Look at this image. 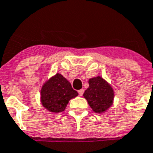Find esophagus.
<instances>
[{"label": "esophagus", "instance_id": "34e87169", "mask_svg": "<svg viewBox=\"0 0 153 153\" xmlns=\"http://www.w3.org/2000/svg\"><path fill=\"white\" fill-rule=\"evenodd\" d=\"M78 92H79V96H82V94H83V92H84V90H83V89H81V90H79Z\"/></svg>", "mask_w": 153, "mask_h": 153}]
</instances>
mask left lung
<instances>
[{"instance_id":"1","label":"left lung","mask_w":153,"mask_h":153,"mask_svg":"<svg viewBox=\"0 0 153 153\" xmlns=\"http://www.w3.org/2000/svg\"><path fill=\"white\" fill-rule=\"evenodd\" d=\"M89 87L83 93V97L95 113L102 114L110 108L114 98V89L102 77L91 78Z\"/></svg>"}]
</instances>
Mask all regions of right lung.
Wrapping results in <instances>:
<instances>
[{"label":"right lung","instance_id":"1","mask_svg":"<svg viewBox=\"0 0 153 153\" xmlns=\"http://www.w3.org/2000/svg\"><path fill=\"white\" fill-rule=\"evenodd\" d=\"M78 95V92L71 87V82L57 73L42 86L40 101L49 112L61 113L65 110L70 100Z\"/></svg>","mask_w":153,"mask_h":153}]
</instances>
